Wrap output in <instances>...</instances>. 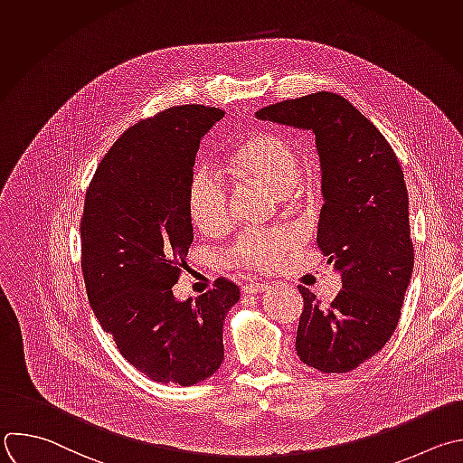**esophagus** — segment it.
<instances>
[{"mask_svg": "<svg viewBox=\"0 0 463 463\" xmlns=\"http://www.w3.org/2000/svg\"><path fill=\"white\" fill-rule=\"evenodd\" d=\"M269 287H270V283H265V281H252V283H247V285H243V292L245 294H256V292H263V290H269Z\"/></svg>", "mask_w": 463, "mask_h": 463, "instance_id": "esophagus-1", "label": "esophagus"}]
</instances>
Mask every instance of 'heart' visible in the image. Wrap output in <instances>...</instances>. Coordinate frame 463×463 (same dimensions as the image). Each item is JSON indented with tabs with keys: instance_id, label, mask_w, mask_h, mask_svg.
Returning a JSON list of instances; mask_svg holds the SVG:
<instances>
[{
	"instance_id": "heart-1",
	"label": "heart",
	"mask_w": 463,
	"mask_h": 463,
	"mask_svg": "<svg viewBox=\"0 0 463 463\" xmlns=\"http://www.w3.org/2000/svg\"><path fill=\"white\" fill-rule=\"evenodd\" d=\"M220 167L238 182L278 193L285 205H296L303 196L299 148L279 130H258L247 136L225 154ZM185 209L202 234L218 236L231 225L229 194L207 173L191 178ZM290 247L292 238L285 234H243L229 249L227 260L236 267L269 269Z\"/></svg>"
}]
</instances>
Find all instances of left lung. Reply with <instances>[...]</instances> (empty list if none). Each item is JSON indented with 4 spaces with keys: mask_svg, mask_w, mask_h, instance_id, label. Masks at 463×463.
<instances>
[{
    "mask_svg": "<svg viewBox=\"0 0 463 463\" xmlns=\"http://www.w3.org/2000/svg\"><path fill=\"white\" fill-rule=\"evenodd\" d=\"M260 119L313 130L322 162L318 247L342 272L324 307L305 287L296 354L322 373H349L392 336L412 274L409 196L383 134L345 98L317 92L256 112Z\"/></svg>",
    "mask_w": 463,
    "mask_h": 463,
    "instance_id": "1",
    "label": "left lung"
}]
</instances>
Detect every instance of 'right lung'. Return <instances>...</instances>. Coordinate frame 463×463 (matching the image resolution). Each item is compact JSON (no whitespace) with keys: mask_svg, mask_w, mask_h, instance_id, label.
Returning a JSON list of instances; mask_svg holds the SVG:
<instances>
[{"mask_svg":"<svg viewBox=\"0 0 463 463\" xmlns=\"http://www.w3.org/2000/svg\"><path fill=\"white\" fill-rule=\"evenodd\" d=\"M225 110L171 107L127 128L99 162L80 223L87 298L119 354L146 378L194 385L223 362V322L240 288L178 301L193 243L185 194L200 141Z\"/></svg>","mask_w":463,"mask_h":463,"instance_id":"add662e5","label":"right lung"}]
</instances>
